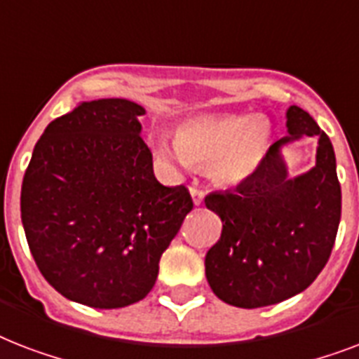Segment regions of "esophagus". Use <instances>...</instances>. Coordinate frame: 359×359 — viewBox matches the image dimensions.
Instances as JSON below:
<instances>
[{"label": "esophagus", "instance_id": "obj_1", "mask_svg": "<svg viewBox=\"0 0 359 359\" xmlns=\"http://www.w3.org/2000/svg\"><path fill=\"white\" fill-rule=\"evenodd\" d=\"M190 196H191V201H194V205H196V207H199V205L203 203V199H205V194H203V190H199L197 186H191Z\"/></svg>", "mask_w": 359, "mask_h": 359}]
</instances>
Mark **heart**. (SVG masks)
<instances>
[{
    "label": "heart",
    "mask_w": 359,
    "mask_h": 359,
    "mask_svg": "<svg viewBox=\"0 0 359 359\" xmlns=\"http://www.w3.org/2000/svg\"><path fill=\"white\" fill-rule=\"evenodd\" d=\"M272 124L253 115H203L180 124L175 143L154 141L168 162L210 168L216 182L235 186L257 173L272 147Z\"/></svg>",
    "instance_id": "heart-1"
}]
</instances>
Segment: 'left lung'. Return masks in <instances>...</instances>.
Wrapping results in <instances>:
<instances>
[{
	"label": "left lung",
	"instance_id": "obj_1",
	"mask_svg": "<svg viewBox=\"0 0 359 359\" xmlns=\"http://www.w3.org/2000/svg\"><path fill=\"white\" fill-rule=\"evenodd\" d=\"M285 117L289 135L270 147L257 173L236 190L205 197L224 224L205 257V273L229 306L255 309L296 296L315 281L334 248L341 186L332 141L298 106ZM304 135L319 137L316 165L290 177L283 149Z\"/></svg>",
	"mask_w": 359,
	"mask_h": 359
}]
</instances>
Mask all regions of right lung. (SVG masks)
Instances as JSON below:
<instances>
[{
	"label": "right lung",
	"mask_w": 359,
	"mask_h": 359,
	"mask_svg": "<svg viewBox=\"0 0 359 359\" xmlns=\"http://www.w3.org/2000/svg\"><path fill=\"white\" fill-rule=\"evenodd\" d=\"M141 115L145 108L126 98L80 102L48 124L24 175L31 255L53 289L83 306L143 300L194 208L184 186L154 177Z\"/></svg>",
	"instance_id": "right-lung-1"
}]
</instances>
